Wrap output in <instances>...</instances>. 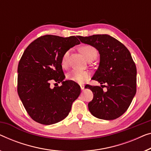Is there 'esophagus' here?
<instances>
[{"instance_id": "34e87169", "label": "esophagus", "mask_w": 151, "mask_h": 151, "mask_svg": "<svg viewBox=\"0 0 151 151\" xmlns=\"http://www.w3.org/2000/svg\"><path fill=\"white\" fill-rule=\"evenodd\" d=\"M80 88L82 90H84V84H80Z\"/></svg>"}]
</instances>
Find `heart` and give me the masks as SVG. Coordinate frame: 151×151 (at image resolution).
I'll return each instance as SVG.
<instances>
[{
    "label": "heart",
    "instance_id": "heart-1",
    "mask_svg": "<svg viewBox=\"0 0 151 151\" xmlns=\"http://www.w3.org/2000/svg\"><path fill=\"white\" fill-rule=\"evenodd\" d=\"M81 52L86 58V59L90 58L93 54H97V50L95 47H92L91 45H84V46L82 47H81ZM69 52L70 51L69 50L63 54L62 60H61V64H62L63 67H66L67 65ZM89 78H90V73L88 71L80 70V69H73L67 75V78L69 80L73 81V82L79 83V84H82V83L85 82Z\"/></svg>",
    "mask_w": 151,
    "mask_h": 151
}]
</instances>
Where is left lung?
Masks as SVG:
<instances>
[{
	"label": "left lung",
	"mask_w": 151,
	"mask_h": 151,
	"mask_svg": "<svg viewBox=\"0 0 151 151\" xmlns=\"http://www.w3.org/2000/svg\"><path fill=\"white\" fill-rule=\"evenodd\" d=\"M80 41L99 52V67L92 79L101 86L86 85L93 93L88 110L94 116L114 120L126 112L136 93L137 70L129 51L123 43L109 35L78 36ZM105 83L106 85H103ZM107 91H102L103 86Z\"/></svg>",
	"instance_id": "left-lung-1"
}]
</instances>
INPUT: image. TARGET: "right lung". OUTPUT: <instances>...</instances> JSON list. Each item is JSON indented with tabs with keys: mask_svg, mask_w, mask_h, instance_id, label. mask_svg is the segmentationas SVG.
<instances>
[{
	"mask_svg": "<svg viewBox=\"0 0 151 151\" xmlns=\"http://www.w3.org/2000/svg\"><path fill=\"white\" fill-rule=\"evenodd\" d=\"M77 37L42 36L28 45L19 60L17 93L28 114L39 123L50 125L65 119L80 95L77 83L64 81L61 65L63 54L80 43ZM51 81L62 85L51 88Z\"/></svg>",
	"mask_w": 151,
	"mask_h": 151,
	"instance_id": "add662e5",
	"label": "right lung"
}]
</instances>
